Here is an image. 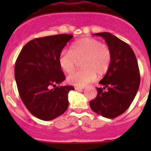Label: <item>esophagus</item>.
<instances>
[{"mask_svg":"<svg viewBox=\"0 0 151 151\" xmlns=\"http://www.w3.org/2000/svg\"><path fill=\"white\" fill-rule=\"evenodd\" d=\"M76 90H82V89H84L85 86H75L74 87Z\"/></svg>","mask_w":151,"mask_h":151,"instance_id":"obj_1","label":"esophagus"}]
</instances>
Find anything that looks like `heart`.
<instances>
[{"label": "heart", "instance_id": "1", "mask_svg": "<svg viewBox=\"0 0 151 151\" xmlns=\"http://www.w3.org/2000/svg\"><path fill=\"white\" fill-rule=\"evenodd\" d=\"M83 68L68 76V82L76 86H84L96 77L106 74L112 61V52L108 45L93 38H85L73 43L70 51L63 50L58 62L63 71L70 73L80 61Z\"/></svg>", "mask_w": 151, "mask_h": 151}]
</instances>
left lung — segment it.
Returning <instances> with one entry per match:
<instances>
[{"label": "left lung", "mask_w": 151, "mask_h": 151, "mask_svg": "<svg viewBox=\"0 0 151 151\" xmlns=\"http://www.w3.org/2000/svg\"><path fill=\"white\" fill-rule=\"evenodd\" d=\"M104 39L112 52L110 66L96 88L98 93L90 101L91 109L107 118L123 114L133 101L140 83L137 60L132 47L107 32L94 33ZM108 88V91L104 90Z\"/></svg>", "instance_id": "8db88e82"}]
</instances>
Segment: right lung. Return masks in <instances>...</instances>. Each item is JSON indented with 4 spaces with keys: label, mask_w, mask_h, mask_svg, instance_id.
<instances>
[{
    "label": "right lung",
    "mask_w": 151,
    "mask_h": 151,
    "mask_svg": "<svg viewBox=\"0 0 151 151\" xmlns=\"http://www.w3.org/2000/svg\"><path fill=\"white\" fill-rule=\"evenodd\" d=\"M72 37L64 33L36 38L23 47L17 59L14 77L19 96L29 112L39 119L51 121L68 108V94L74 88L56 84L66 79L58 58Z\"/></svg>",
    "instance_id": "1"
}]
</instances>
